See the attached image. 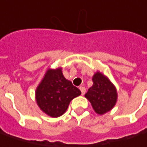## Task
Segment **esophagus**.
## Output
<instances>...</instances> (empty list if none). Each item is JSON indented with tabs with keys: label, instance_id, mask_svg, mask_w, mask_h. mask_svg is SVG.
Wrapping results in <instances>:
<instances>
[{
	"label": "esophagus",
	"instance_id": "34e87169",
	"mask_svg": "<svg viewBox=\"0 0 147 147\" xmlns=\"http://www.w3.org/2000/svg\"><path fill=\"white\" fill-rule=\"evenodd\" d=\"M80 90L82 91V95H84V94L86 93V88H85L84 86H80Z\"/></svg>",
	"mask_w": 147,
	"mask_h": 147
}]
</instances>
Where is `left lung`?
Returning a JSON list of instances; mask_svg holds the SVG:
<instances>
[{"instance_id":"8db88e82","label":"left lung","mask_w":147,"mask_h":147,"mask_svg":"<svg viewBox=\"0 0 147 147\" xmlns=\"http://www.w3.org/2000/svg\"><path fill=\"white\" fill-rule=\"evenodd\" d=\"M93 86L88 89L85 96L90 100L95 111L102 115L114 107L117 93L115 86L100 72L92 77Z\"/></svg>"}]
</instances>
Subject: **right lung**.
<instances>
[{
  "label": "right lung",
  "mask_w": 147,
  "mask_h": 147,
  "mask_svg": "<svg viewBox=\"0 0 147 147\" xmlns=\"http://www.w3.org/2000/svg\"><path fill=\"white\" fill-rule=\"evenodd\" d=\"M81 93L64 77L61 68L49 70L36 89V102L50 117H58L65 113L71 100Z\"/></svg>",
  "instance_id": "1"
}]
</instances>
